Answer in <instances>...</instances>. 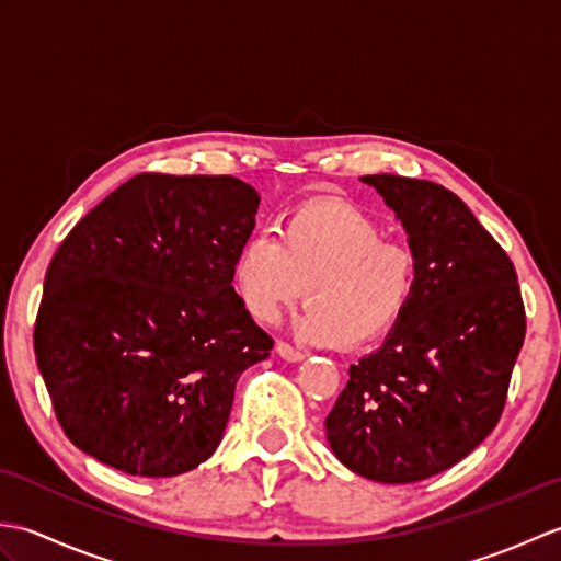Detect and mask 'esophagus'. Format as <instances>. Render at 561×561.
<instances>
[{"label": "esophagus", "mask_w": 561, "mask_h": 561, "mask_svg": "<svg viewBox=\"0 0 561 561\" xmlns=\"http://www.w3.org/2000/svg\"><path fill=\"white\" fill-rule=\"evenodd\" d=\"M277 354L282 356L284 362H291V364H296V362H304V352H299V350H294L291 344H287V342H277Z\"/></svg>", "instance_id": "1"}]
</instances>
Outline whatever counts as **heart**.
I'll return each mask as SVG.
<instances>
[{"instance_id":"obj_1","label":"heart","mask_w":561,"mask_h":561,"mask_svg":"<svg viewBox=\"0 0 561 561\" xmlns=\"http://www.w3.org/2000/svg\"><path fill=\"white\" fill-rule=\"evenodd\" d=\"M245 311L274 323L306 301L299 332L316 344L362 347L398 323L416 289V257L383 241V229L347 202L316 199L291 209L279 226L248 236L233 262Z\"/></svg>"}]
</instances>
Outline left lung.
<instances>
[{"label":"left lung","instance_id":"1","mask_svg":"<svg viewBox=\"0 0 561 561\" xmlns=\"http://www.w3.org/2000/svg\"><path fill=\"white\" fill-rule=\"evenodd\" d=\"M396 211L416 257V289L383 347L350 366L328 414L342 465L383 484L453 468L502 416L526 337L514 262L444 185L364 175Z\"/></svg>","mask_w":561,"mask_h":561}]
</instances>
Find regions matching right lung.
I'll return each instance as SVG.
<instances>
[{"mask_svg": "<svg viewBox=\"0 0 561 561\" xmlns=\"http://www.w3.org/2000/svg\"><path fill=\"white\" fill-rule=\"evenodd\" d=\"M257 205L233 175L141 173L69 231L33 344L77 448L139 478L217 450L238 376L272 350L231 284Z\"/></svg>", "mask_w": 561, "mask_h": 561, "instance_id": "obj_1", "label": "right lung"}]
</instances>
